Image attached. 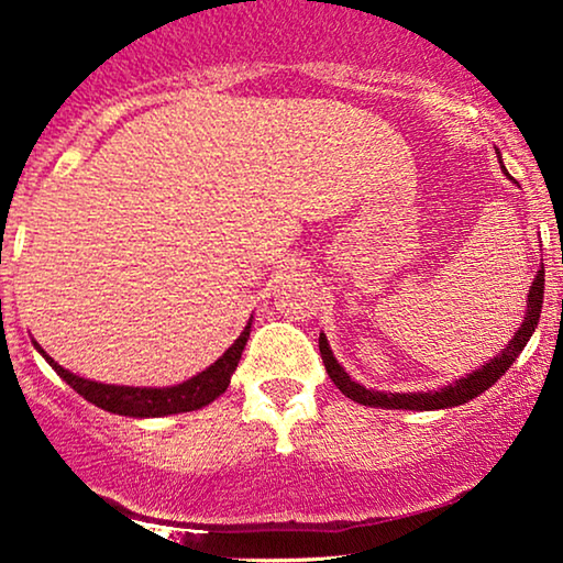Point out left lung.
I'll return each instance as SVG.
<instances>
[{
	"mask_svg": "<svg viewBox=\"0 0 563 563\" xmlns=\"http://www.w3.org/2000/svg\"><path fill=\"white\" fill-rule=\"evenodd\" d=\"M541 307H543V266L538 268L533 287H530L528 295V314L522 320V325L518 333L512 335V341L507 343V349H503L499 356L489 361L487 366L476 368V372L466 374L464 379L449 384V387L438 389V391H410V395H387V391H374L361 387V384L351 382V376L343 372V366L338 364L333 351H330L328 338L320 335V356L322 364H325V372L338 389L343 391L345 397L353 399L358 405H368V407H387V410H445V407H456L464 405L468 399L479 397L484 389H489L499 376H503L507 368L515 364V358L520 356V351L526 349V343L533 335V330L538 325V318H541Z\"/></svg>",
	"mask_w": 563,
	"mask_h": 563,
	"instance_id": "8db88e82",
	"label": "left lung"
}]
</instances>
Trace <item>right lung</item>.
Here are the masks:
<instances>
[{
	"instance_id": "obj_1",
	"label": "right lung",
	"mask_w": 563,
	"mask_h": 563,
	"mask_svg": "<svg viewBox=\"0 0 563 563\" xmlns=\"http://www.w3.org/2000/svg\"><path fill=\"white\" fill-rule=\"evenodd\" d=\"M251 335V322L245 330L238 335V341L230 345V349L222 353V356L214 361L210 368H205L202 374L191 376L189 382L176 384V387H164V389H151V387H114V384H99L89 382L84 376H76L66 372L64 366H58L48 353H45L41 345L37 351L43 353L45 361L56 368V374L64 379L68 387L79 391V395L87 399V402L102 407L107 412L114 415H128V418H161V415H176V412H191L199 410V407L210 405L212 399H218L222 391L228 389L230 374L235 372L238 361H241V353L249 343Z\"/></svg>"
}]
</instances>
